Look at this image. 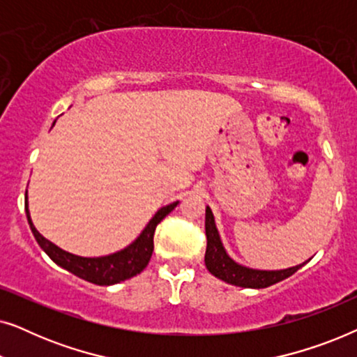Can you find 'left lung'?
<instances>
[{
	"label": "left lung",
	"instance_id": "1",
	"mask_svg": "<svg viewBox=\"0 0 357 357\" xmlns=\"http://www.w3.org/2000/svg\"><path fill=\"white\" fill-rule=\"evenodd\" d=\"M204 231H206V253H204V265L213 276L226 281L227 284L238 287H250V289H263L271 284H276L305 265L307 260L301 265L286 268V270H255V268L243 266L234 258L229 257L224 243L219 236V231L214 221L211 208L206 206V218H204Z\"/></svg>",
	"mask_w": 357,
	"mask_h": 357
}]
</instances>
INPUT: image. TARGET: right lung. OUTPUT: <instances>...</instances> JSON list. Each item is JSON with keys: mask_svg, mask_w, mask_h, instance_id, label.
<instances>
[{"mask_svg": "<svg viewBox=\"0 0 357 357\" xmlns=\"http://www.w3.org/2000/svg\"><path fill=\"white\" fill-rule=\"evenodd\" d=\"M55 125V121H53ZM178 202H174L162 206L158 213L151 218V221L146 224V227L141 231L138 237L135 238L130 245H126L121 250L110 253V255L104 257H79L75 253H70L63 250L55 243L48 241L37 231L33 226L31 213H29V202H27V192H26V214L29 226L36 237V241L43 252L56 263L58 266L65 268L73 275H76L81 280L89 281L92 284L99 286H112L116 282H121L125 280H130L148 266L154 250V231L158 224L177 206Z\"/></svg>", "mask_w": 357, "mask_h": 357, "instance_id": "add662e5", "label": "right lung"}]
</instances>
